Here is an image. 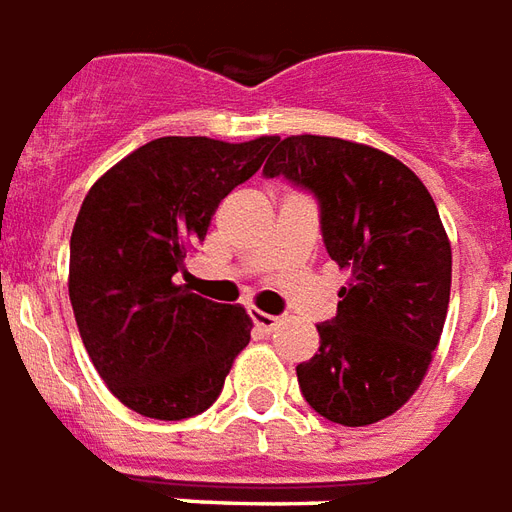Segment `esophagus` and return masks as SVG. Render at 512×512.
Segmentation results:
<instances>
[{
    "mask_svg": "<svg viewBox=\"0 0 512 512\" xmlns=\"http://www.w3.org/2000/svg\"><path fill=\"white\" fill-rule=\"evenodd\" d=\"M251 319H253V324H256V330L264 335H270L272 330H278V324H281V319H278V316H270V313L259 311V308H251Z\"/></svg>",
    "mask_w": 512,
    "mask_h": 512,
    "instance_id": "esophagus-1",
    "label": "esophagus"
}]
</instances>
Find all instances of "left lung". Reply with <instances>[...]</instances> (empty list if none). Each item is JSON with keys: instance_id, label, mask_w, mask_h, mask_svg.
Returning a JSON list of instances; mask_svg holds the SVG:
<instances>
[{"instance_id": "1", "label": "left lung", "mask_w": 512, "mask_h": 512, "mask_svg": "<svg viewBox=\"0 0 512 512\" xmlns=\"http://www.w3.org/2000/svg\"><path fill=\"white\" fill-rule=\"evenodd\" d=\"M264 174L316 193L327 253L349 270L319 352L297 365L302 395L346 428L379 423L423 384L447 319L453 251L434 199L398 158L333 136L278 138Z\"/></svg>"}]
</instances>
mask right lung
Returning <instances> with one entry per match:
<instances>
[{"instance_id":"1","label":"right lung","mask_w":512,"mask_h":512,"mask_svg":"<svg viewBox=\"0 0 512 512\" xmlns=\"http://www.w3.org/2000/svg\"><path fill=\"white\" fill-rule=\"evenodd\" d=\"M275 141L155 138L89 188L70 234L67 292L95 371L133 412L185 420L210 409L251 341L242 305L204 300L174 275Z\"/></svg>"}]
</instances>
